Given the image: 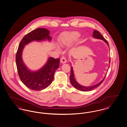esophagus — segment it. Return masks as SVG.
Returning a JSON list of instances; mask_svg holds the SVG:
<instances>
[{
	"mask_svg": "<svg viewBox=\"0 0 127 127\" xmlns=\"http://www.w3.org/2000/svg\"><path fill=\"white\" fill-rule=\"evenodd\" d=\"M61 63H62V64H65L66 63L67 61L66 59V58L64 56H63L62 57V58H61Z\"/></svg>",
	"mask_w": 127,
	"mask_h": 127,
	"instance_id": "1",
	"label": "esophagus"
}]
</instances>
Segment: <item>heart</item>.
<instances>
[{
    "label": "heart",
    "instance_id": "heart-1",
    "mask_svg": "<svg viewBox=\"0 0 127 127\" xmlns=\"http://www.w3.org/2000/svg\"><path fill=\"white\" fill-rule=\"evenodd\" d=\"M80 34L77 32H66L62 35L59 42L61 45L69 46L76 42L80 37Z\"/></svg>",
    "mask_w": 127,
    "mask_h": 127
}]
</instances>
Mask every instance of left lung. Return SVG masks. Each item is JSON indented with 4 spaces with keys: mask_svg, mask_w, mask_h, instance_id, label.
Segmentation results:
<instances>
[{
    "mask_svg": "<svg viewBox=\"0 0 127 127\" xmlns=\"http://www.w3.org/2000/svg\"><path fill=\"white\" fill-rule=\"evenodd\" d=\"M93 37H94V38H96V39H99L104 40L107 43V44L108 45V46H109L107 40H106V39L104 38V37L97 31L95 30L94 31L93 34ZM110 62V59L109 60V63ZM105 77H106V76L98 84H96L95 85H94V86H91V87H84V86H82L79 85L75 81V79L74 77V74H73V67H71V74H70V80L71 83V84L73 85V86L74 87H75L76 89H78V90H79L80 91H85L86 92V91H89L93 90L95 88H96V87H98L100 86V85L102 84V83L103 82L104 80L105 79Z\"/></svg>",
    "mask_w": 127,
    "mask_h": 127,
    "instance_id": "left-lung-1",
    "label": "left lung"
}]
</instances>
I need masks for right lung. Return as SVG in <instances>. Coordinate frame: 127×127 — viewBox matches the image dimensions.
Instances as JSON below:
<instances>
[{"mask_svg": "<svg viewBox=\"0 0 127 127\" xmlns=\"http://www.w3.org/2000/svg\"><path fill=\"white\" fill-rule=\"evenodd\" d=\"M50 32L45 28H38L26 34L21 40L16 55L17 71L20 80L28 88L33 90H41L49 87L54 80L56 70L59 66L60 59L50 57L46 64L40 70L32 72L27 69L22 60L21 54L25 45L33 41L47 39L51 40Z\"/></svg>", "mask_w": 127, "mask_h": 127, "instance_id": "obj_1", "label": "right lung"}]
</instances>
